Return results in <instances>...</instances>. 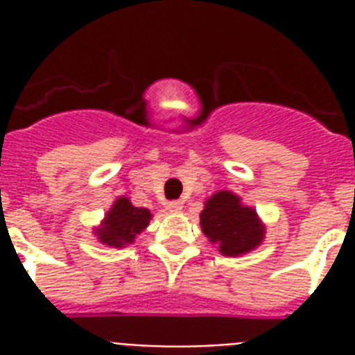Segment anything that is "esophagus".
<instances>
[{"label":"esophagus","mask_w":355,"mask_h":355,"mask_svg":"<svg viewBox=\"0 0 355 355\" xmlns=\"http://www.w3.org/2000/svg\"><path fill=\"white\" fill-rule=\"evenodd\" d=\"M166 208L169 211H173V214H178V211L182 210V202H180V200H169L166 205Z\"/></svg>","instance_id":"esophagus-1"}]
</instances>
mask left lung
<instances>
[{
  "mask_svg": "<svg viewBox=\"0 0 355 355\" xmlns=\"http://www.w3.org/2000/svg\"><path fill=\"white\" fill-rule=\"evenodd\" d=\"M200 228L208 241L217 245L223 256H243L258 248L265 239L263 221L252 206L243 205L239 195L221 189L205 200Z\"/></svg>",
  "mask_w": 355,
  "mask_h": 355,
  "instance_id": "left-lung-1",
  "label": "left lung"
}]
</instances>
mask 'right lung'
<instances>
[{
	"mask_svg": "<svg viewBox=\"0 0 355 355\" xmlns=\"http://www.w3.org/2000/svg\"><path fill=\"white\" fill-rule=\"evenodd\" d=\"M150 219H153L150 210L134 206L128 197L121 195L114 200L103 221L94 228V234L103 245L114 248L128 247L132 245L138 234L149 227Z\"/></svg>",
	"mask_w": 355,
	"mask_h": 355,
	"instance_id": "right-lung-1",
	"label": "right lung"
}]
</instances>
